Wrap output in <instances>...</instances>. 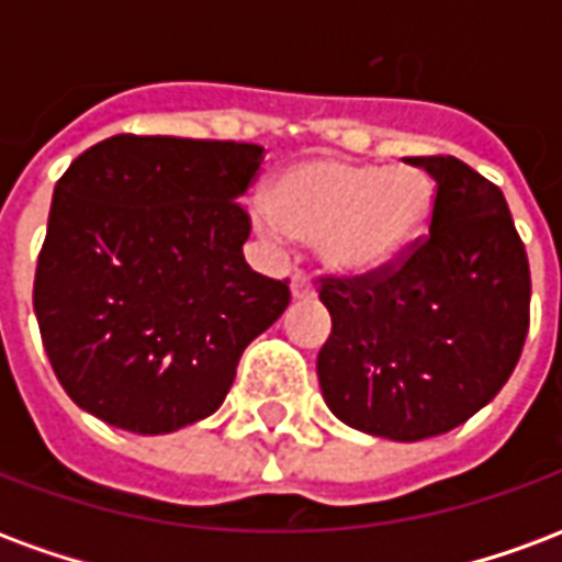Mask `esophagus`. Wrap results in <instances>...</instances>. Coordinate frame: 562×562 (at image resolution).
<instances>
[{
  "label": "esophagus",
  "mask_w": 562,
  "mask_h": 562,
  "mask_svg": "<svg viewBox=\"0 0 562 562\" xmlns=\"http://www.w3.org/2000/svg\"><path fill=\"white\" fill-rule=\"evenodd\" d=\"M289 285H292L294 301H313V297H316V289H313V282H310V277H304V273H294Z\"/></svg>",
  "instance_id": "1"
}]
</instances>
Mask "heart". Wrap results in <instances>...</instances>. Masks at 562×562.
I'll return each mask as SVG.
<instances>
[{"instance_id": "1", "label": "heart", "mask_w": 562, "mask_h": 562, "mask_svg": "<svg viewBox=\"0 0 562 562\" xmlns=\"http://www.w3.org/2000/svg\"><path fill=\"white\" fill-rule=\"evenodd\" d=\"M430 213L434 183L415 165L310 159L273 180L256 225L277 240H316L322 265L340 277H370L413 249Z\"/></svg>"}]
</instances>
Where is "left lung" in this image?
Masks as SVG:
<instances>
[{
    "label": "left lung",
    "instance_id": "obj_1",
    "mask_svg": "<svg viewBox=\"0 0 562 562\" xmlns=\"http://www.w3.org/2000/svg\"><path fill=\"white\" fill-rule=\"evenodd\" d=\"M436 180L430 234L401 265L322 280V397L394 442L448 434L494 401L530 328V265L503 192L454 156L403 159Z\"/></svg>",
    "mask_w": 562,
    "mask_h": 562
}]
</instances>
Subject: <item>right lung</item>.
Here are the masks:
<instances>
[{
  "mask_svg": "<svg viewBox=\"0 0 562 562\" xmlns=\"http://www.w3.org/2000/svg\"><path fill=\"white\" fill-rule=\"evenodd\" d=\"M261 161L258 144L114 135L59 177L32 304L83 413L159 436L220 409L292 301L244 258L237 198Z\"/></svg>",
  "mask_w": 562,
  "mask_h": 562,
  "instance_id": "obj_1",
  "label": "right lung"
}]
</instances>
